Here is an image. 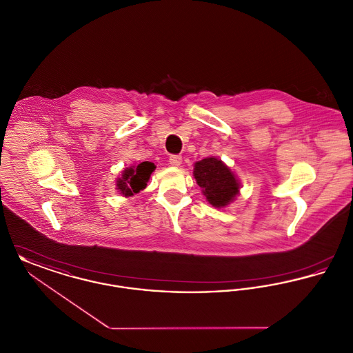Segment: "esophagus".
<instances>
[{
  "instance_id": "1",
  "label": "esophagus",
  "mask_w": 353,
  "mask_h": 353,
  "mask_svg": "<svg viewBox=\"0 0 353 353\" xmlns=\"http://www.w3.org/2000/svg\"><path fill=\"white\" fill-rule=\"evenodd\" d=\"M169 163L173 165V167H180L183 164V157L180 154H172L169 157Z\"/></svg>"
}]
</instances>
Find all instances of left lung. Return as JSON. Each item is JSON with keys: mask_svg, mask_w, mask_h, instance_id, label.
<instances>
[{"mask_svg": "<svg viewBox=\"0 0 353 353\" xmlns=\"http://www.w3.org/2000/svg\"><path fill=\"white\" fill-rule=\"evenodd\" d=\"M193 176L206 201L217 209L226 208L239 194L241 183L236 174L214 156L196 161Z\"/></svg>", "mask_w": 353, "mask_h": 353, "instance_id": "8db88e82", "label": "left lung"}]
</instances>
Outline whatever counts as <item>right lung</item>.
<instances>
[{
	"label": "right lung",
	"mask_w": 353,
	"mask_h": 353,
	"mask_svg": "<svg viewBox=\"0 0 353 353\" xmlns=\"http://www.w3.org/2000/svg\"><path fill=\"white\" fill-rule=\"evenodd\" d=\"M156 165L150 161H143L124 168L121 176L117 179V190L123 197H134L140 190H144L151 179L152 172Z\"/></svg>",
	"instance_id": "obj_1"
}]
</instances>
